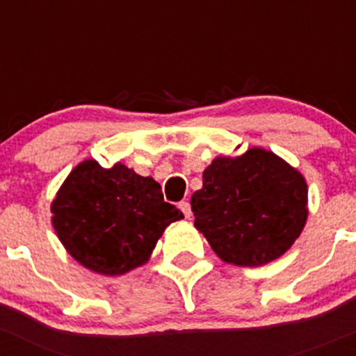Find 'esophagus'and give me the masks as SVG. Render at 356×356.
Here are the masks:
<instances>
[{"instance_id": "34e87169", "label": "esophagus", "mask_w": 356, "mask_h": 356, "mask_svg": "<svg viewBox=\"0 0 356 356\" xmlns=\"http://www.w3.org/2000/svg\"><path fill=\"white\" fill-rule=\"evenodd\" d=\"M179 208H181V211L184 213L186 218H191V215H193V213H191V204L188 203V201H181V203H179Z\"/></svg>"}]
</instances>
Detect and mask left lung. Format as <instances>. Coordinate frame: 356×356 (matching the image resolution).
<instances>
[{
    "label": "left lung",
    "mask_w": 356,
    "mask_h": 356,
    "mask_svg": "<svg viewBox=\"0 0 356 356\" xmlns=\"http://www.w3.org/2000/svg\"><path fill=\"white\" fill-rule=\"evenodd\" d=\"M194 227L225 263L261 266L290 249L307 220V184L275 153L218 156L191 197Z\"/></svg>",
    "instance_id": "1"
}]
</instances>
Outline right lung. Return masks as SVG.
Instances as JSON below:
<instances>
[{
    "label": "right lung",
    "mask_w": 356,
    "mask_h": 356,
    "mask_svg": "<svg viewBox=\"0 0 356 356\" xmlns=\"http://www.w3.org/2000/svg\"><path fill=\"white\" fill-rule=\"evenodd\" d=\"M52 225L85 268L115 276L141 266L165 227L182 218L152 177L122 163L104 168L85 160L52 201Z\"/></svg>",
    "instance_id": "add662e5"
}]
</instances>
